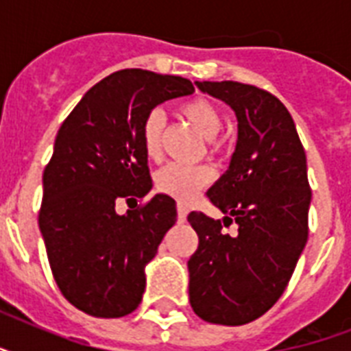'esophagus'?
<instances>
[{
	"label": "esophagus",
	"mask_w": 351,
	"mask_h": 351,
	"mask_svg": "<svg viewBox=\"0 0 351 351\" xmlns=\"http://www.w3.org/2000/svg\"><path fill=\"white\" fill-rule=\"evenodd\" d=\"M176 213H178V222H186V219H187L186 204H182V202L176 204Z\"/></svg>",
	"instance_id": "obj_1"
}]
</instances>
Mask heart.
I'll list each match as a JSON object with an SVG mask.
<instances>
[{
  "instance_id": "heart-1",
  "label": "heart",
  "mask_w": 351,
  "mask_h": 351,
  "mask_svg": "<svg viewBox=\"0 0 351 351\" xmlns=\"http://www.w3.org/2000/svg\"><path fill=\"white\" fill-rule=\"evenodd\" d=\"M180 112L191 121L202 136L215 138L222 129V114L213 101L206 98H191L180 106ZM164 112L153 109L147 112L142 123V147L151 160H156L162 153V132H164ZM211 171L204 165H182L169 164L156 173L158 191L171 195L187 202L189 198L208 186L211 182Z\"/></svg>"
}]
</instances>
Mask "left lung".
Masks as SVG:
<instances>
[{"label":"left lung","mask_w":351,"mask_h":351,"mask_svg":"<svg viewBox=\"0 0 351 351\" xmlns=\"http://www.w3.org/2000/svg\"><path fill=\"white\" fill-rule=\"evenodd\" d=\"M195 85L237 117L230 167L208 197L239 231L230 237L220 220L189 213L198 234L187 262L189 302L204 321L240 326L277 302L304 250L311 202L306 153L291 114L267 90L239 82Z\"/></svg>","instance_id":"1"}]
</instances>
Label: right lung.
I'll list each match as a JSON object with an SVG mask.
<instances>
[{
	"mask_svg": "<svg viewBox=\"0 0 351 351\" xmlns=\"http://www.w3.org/2000/svg\"><path fill=\"white\" fill-rule=\"evenodd\" d=\"M193 93L180 76L118 71L87 90L58 131L38 222L58 288L87 315L123 317L142 300L145 266L175 226L176 202L156 193L125 215L117 202L143 198L153 187L143 118Z\"/></svg>",
	"mask_w": 351,
	"mask_h": 351,
	"instance_id": "add662e5",
	"label": "right lung"
}]
</instances>
